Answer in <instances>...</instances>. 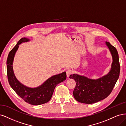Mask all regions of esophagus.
Instances as JSON below:
<instances>
[{
    "label": "esophagus",
    "instance_id": "obj_1",
    "mask_svg": "<svg viewBox=\"0 0 126 126\" xmlns=\"http://www.w3.org/2000/svg\"><path fill=\"white\" fill-rule=\"evenodd\" d=\"M72 74V70L71 69H68L66 71V75H67V77H69V76Z\"/></svg>",
    "mask_w": 126,
    "mask_h": 126
}]
</instances>
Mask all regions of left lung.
Returning a JSON list of instances; mask_svg holds the SVG:
<instances>
[{"mask_svg":"<svg viewBox=\"0 0 126 126\" xmlns=\"http://www.w3.org/2000/svg\"><path fill=\"white\" fill-rule=\"evenodd\" d=\"M106 44L111 53L113 62L111 69L108 75L96 80L87 78L78 75H71L76 85L73 91L75 99L83 104H91L104 99L111 94L120 74L119 56L116 48L106 41Z\"/></svg>","mask_w":126,"mask_h":126,"instance_id":"1","label":"left lung"}]
</instances>
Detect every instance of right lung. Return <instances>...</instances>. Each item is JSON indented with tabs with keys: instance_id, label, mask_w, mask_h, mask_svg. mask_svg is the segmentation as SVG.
I'll use <instances>...</instances> for the list:
<instances>
[{
	"instance_id": "add662e5",
	"label": "right lung",
	"mask_w": 126,
	"mask_h": 126,
	"mask_svg": "<svg viewBox=\"0 0 126 126\" xmlns=\"http://www.w3.org/2000/svg\"><path fill=\"white\" fill-rule=\"evenodd\" d=\"M29 41L22 38L17 45L9 52L7 60V74L9 83L16 93L26 102L32 105H39L48 102L52 96L56 86L65 80L67 76L65 72L52 76L43 85L36 88H30L19 82L15 77L13 69V63L15 54L21 43Z\"/></svg>"
}]
</instances>
